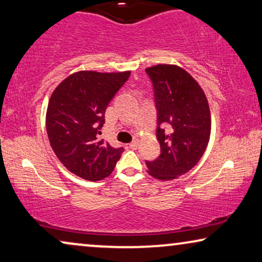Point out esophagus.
I'll use <instances>...</instances> for the list:
<instances>
[{"mask_svg":"<svg viewBox=\"0 0 262 262\" xmlns=\"http://www.w3.org/2000/svg\"><path fill=\"white\" fill-rule=\"evenodd\" d=\"M138 146H139V141H138V140H134V141L129 143V147H130V148H133V149L138 148Z\"/></svg>","mask_w":262,"mask_h":262,"instance_id":"obj_1","label":"esophagus"}]
</instances>
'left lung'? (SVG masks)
<instances>
[{
    "label": "left lung",
    "mask_w": 262,
    "mask_h": 262,
    "mask_svg": "<svg viewBox=\"0 0 262 262\" xmlns=\"http://www.w3.org/2000/svg\"><path fill=\"white\" fill-rule=\"evenodd\" d=\"M153 82L158 109L157 139L161 154L146 161L156 179L172 180L194 167L203 156L211 133V115L202 86L178 65L158 64L146 69Z\"/></svg>",
    "instance_id": "1"
}]
</instances>
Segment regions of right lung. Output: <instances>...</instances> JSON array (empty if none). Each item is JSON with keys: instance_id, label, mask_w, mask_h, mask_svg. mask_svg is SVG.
<instances>
[{"instance_id": "obj_1", "label": "right lung", "mask_w": 262, "mask_h": 262, "mask_svg": "<svg viewBox=\"0 0 262 262\" xmlns=\"http://www.w3.org/2000/svg\"><path fill=\"white\" fill-rule=\"evenodd\" d=\"M130 71H78L54 89L46 112V130L60 163L80 178L96 182L108 177L123 148L98 139L104 113Z\"/></svg>"}]
</instances>
